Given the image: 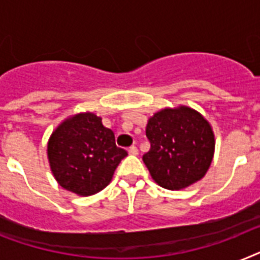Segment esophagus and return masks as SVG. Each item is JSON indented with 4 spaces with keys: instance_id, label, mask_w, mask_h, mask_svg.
<instances>
[{
    "instance_id": "esophagus-1",
    "label": "esophagus",
    "mask_w": 260,
    "mask_h": 260,
    "mask_svg": "<svg viewBox=\"0 0 260 260\" xmlns=\"http://www.w3.org/2000/svg\"><path fill=\"white\" fill-rule=\"evenodd\" d=\"M128 154H130V155H137V154H138V149H137L135 146L128 147Z\"/></svg>"
}]
</instances>
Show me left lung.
<instances>
[{
  "mask_svg": "<svg viewBox=\"0 0 260 260\" xmlns=\"http://www.w3.org/2000/svg\"><path fill=\"white\" fill-rule=\"evenodd\" d=\"M150 150L143 162L155 183L182 190L201 181L214 158L215 135L199 111L181 105L165 107L149 118Z\"/></svg>",
  "mask_w": 260,
  "mask_h": 260,
  "instance_id": "obj_1",
  "label": "left lung"
}]
</instances>
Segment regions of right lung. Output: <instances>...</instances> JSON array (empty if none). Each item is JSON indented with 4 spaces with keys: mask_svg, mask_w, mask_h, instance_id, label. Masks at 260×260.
I'll return each instance as SVG.
<instances>
[{
    "mask_svg": "<svg viewBox=\"0 0 260 260\" xmlns=\"http://www.w3.org/2000/svg\"><path fill=\"white\" fill-rule=\"evenodd\" d=\"M126 150L94 113H78L59 123L48 142L50 170L58 184L79 197H90L110 183Z\"/></svg>",
    "mask_w": 260,
    "mask_h": 260,
    "instance_id": "1",
    "label": "right lung"
}]
</instances>
